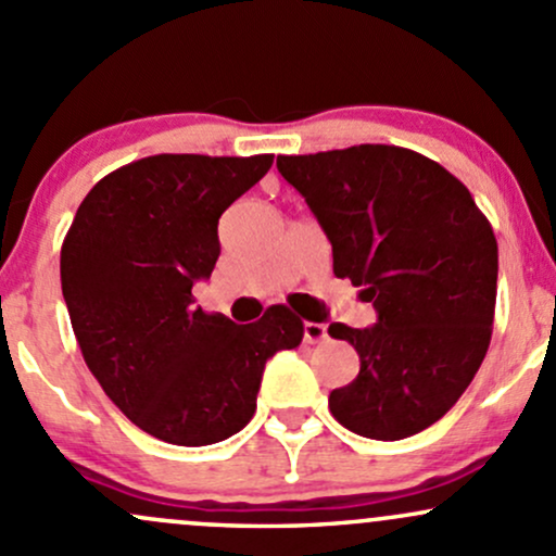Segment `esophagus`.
Wrapping results in <instances>:
<instances>
[{
    "label": "esophagus",
    "instance_id": "obj_1",
    "mask_svg": "<svg viewBox=\"0 0 556 556\" xmlns=\"http://www.w3.org/2000/svg\"><path fill=\"white\" fill-rule=\"evenodd\" d=\"M303 338H306V343H321L327 338V325H321V321H306L303 325Z\"/></svg>",
    "mask_w": 556,
    "mask_h": 556
}]
</instances>
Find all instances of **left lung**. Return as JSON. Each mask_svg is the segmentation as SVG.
<instances>
[{
    "label": "left lung",
    "instance_id": "1",
    "mask_svg": "<svg viewBox=\"0 0 556 556\" xmlns=\"http://www.w3.org/2000/svg\"><path fill=\"white\" fill-rule=\"evenodd\" d=\"M332 245L334 277L362 288L371 327L329 325L358 353L329 393L340 425L371 441L417 435L459 401L491 343L498 245L469 189L393 144L279 155Z\"/></svg>",
    "mask_w": 556,
    "mask_h": 556
}]
</instances>
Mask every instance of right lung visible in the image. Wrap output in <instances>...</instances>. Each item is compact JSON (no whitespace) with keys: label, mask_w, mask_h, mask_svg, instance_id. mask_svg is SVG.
I'll return each instance as SVG.
<instances>
[{"label":"right lung","mask_w":556,"mask_h":556,"mask_svg":"<svg viewBox=\"0 0 556 556\" xmlns=\"http://www.w3.org/2000/svg\"><path fill=\"white\" fill-rule=\"evenodd\" d=\"M274 155H150L97 181L60 250V282L91 375L139 430L211 446L255 414L268 358L301 345L303 321L268 306L253 325L194 306L218 218Z\"/></svg>","instance_id":"add662e5"}]
</instances>
